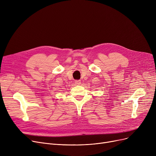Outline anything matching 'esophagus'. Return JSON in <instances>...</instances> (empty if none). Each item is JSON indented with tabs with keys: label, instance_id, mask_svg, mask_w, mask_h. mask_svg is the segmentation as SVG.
I'll return each mask as SVG.
<instances>
[{
	"label": "esophagus",
	"instance_id": "obj_1",
	"mask_svg": "<svg viewBox=\"0 0 156 156\" xmlns=\"http://www.w3.org/2000/svg\"><path fill=\"white\" fill-rule=\"evenodd\" d=\"M75 85H80L81 84V81L80 80H75Z\"/></svg>",
	"mask_w": 156,
	"mask_h": 156
}]
</instances>
